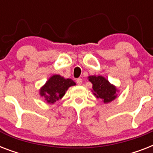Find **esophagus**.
I'll return each instance as SVG.
<instances>
[{
  "label": "esophagus",
  "instance_id": "34e87169",
  "mask_svg": "<svg viewBox=\"0 0 153 153\" xmlns=\"http://www.w3.org/2000/svg\"><path fill=\"white\" fill-rule=\"evenodd\" d=\"M76 82H77V84H78V85H81V84L82 83V79H77Z\"/></svg>",
  "mask_w": 153,
  "mask_h": 153
}]
</instances>
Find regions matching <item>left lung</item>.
I'll list each match as a JSON object with an SVG mask.
<instances>
[{
	"label": "left lung",
	"instance_id": "left-lung-1",
	"mask_svg": "<svg viewBox=\"0 0 153 153\" xmlns=\"http://www.w3.org/2000/svg\"><path fill=\"white\" fill-rule=\"evenodd\" d=\"M89 80L93 84L94 94L98 98H101L105 103L115 99L116 87L109 83V81L102 76H90Z\"/></svg>",
	"mask_w": 153,
	"mask_h": 153
}]
</instances>
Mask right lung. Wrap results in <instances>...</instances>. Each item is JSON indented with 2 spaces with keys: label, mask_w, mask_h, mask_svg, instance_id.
<instances>
[{
  "label": "right lung",
  "mask_w": 153,
  "mask_h": 153,
  "mask_svg": "<svg viewBox=\"0 0 153 153\" xmlns=\"http://www.w3.org/2000/svg\"><path fill=\"white\" fill-rule=\"evenodd\" d=\"M74 82L71 79H64L59 74L51 77L40 90V94L49 103H54L64 95L70 86H74Z\"/></svg>",
  "instance_id": "1"
}]
</instances>
